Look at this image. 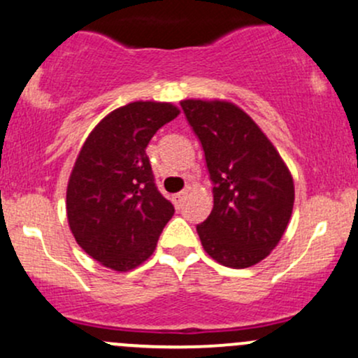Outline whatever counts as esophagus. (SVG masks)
<instances>
[{
    "label": "esophagus",
    "instance_id": "1",
    "mask_svg": "<svg viewBox=\"0 0 358 358\" xmlns=\"http://www.w3.org/2000/svg\"><path fill=\"white\" fill-rule=\"evenodd\" d=\"M187 195H189V189L178 192V194H175V195H173V204H175L176 208H182V204H183V201L187 199Z\"/></svg>",
    "mask_w": 358,
    "mask_h": 358
}]
</instances>
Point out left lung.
Segmentation results:
<instances>
[{"label":"left lung","instance_id":"left-lung-1","mask_svg":"<svg viewBox=\"0 0 358 358\" xmlns=\"http://www.w3.org/2000/svg\"><path fill=\"white\" fill-rule=\"evenodd\" d=\"M204 150L214 206L197 224L214 261L243 269L278 245L288 227L295 189L287 164L254 120L227 101H182Z\"/></svg>","mask_w":358,"mask_h":358}]
</instances>
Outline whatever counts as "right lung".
Returning <instances> with one entry per match:
<instances>
[{
	"label": "right lung",
	"mask_w": 358,
	"mask_h": 358,
	"mask_svg": "<svg viewBox=\"0 0 358 358\" xmlns=\"http://www.w3.org/2000/svg\"><path fill=\"white\" fill-rule=\"evenodd\" d=\"M178 113L169 103H130L101 120L82 145L66 189V216L78 245L106 268L142 264L175 213L157 190L145 148Z\"/></svg>",
	"instance_id": "1"
}]
</instances>
